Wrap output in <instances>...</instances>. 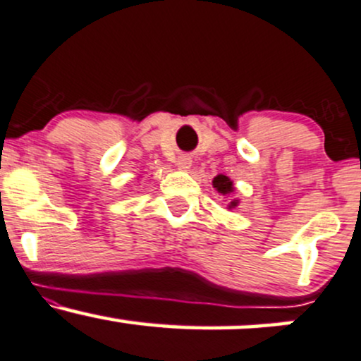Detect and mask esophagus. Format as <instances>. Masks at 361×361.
Segmentation results:
<instances>
[{"label":"esophagus","mask_w":361,"mask_h":361,"mask_svg":"<svg viewBox=\"0 0 361 361\" xmlns=\"http://www.w3.org/2000/svg\"><path fill=\"white\" fill-rule=\"evenodd\" d=\"M176 166H178V169H181V171H188V169L192 168V158H190L188 154L178 156Z\"/></svg>","instance_id":"34e87169"}]
</instances>
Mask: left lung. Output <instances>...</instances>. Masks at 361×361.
Segmentation results:
<instances>
[{"label": "left lung", "mask_w": 361, "mask_h": 361, "mask_svg": "<svg viewBox=\"0 0 361 361\" xmlns=\"http://www.w3.org/2000/svg\"><path fill=\"white\" fill-rule=\"evenodd\" d=\"M212 185H214V188L216 190V192H219L220 195H224L225 198L232 197L233 192H235V186H233V181L230 180L228 176H225V175H216L214 178V181H212ZM238 203H240V202H238V198H232L228 202L227 208H228V210H232V208H235Z\"/></svg>", "instance_id": "1"}]
</instances>
